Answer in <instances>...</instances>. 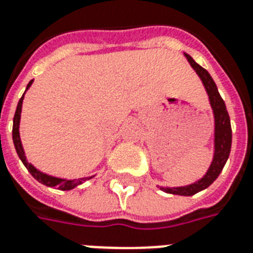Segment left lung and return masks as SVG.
<instances>
[{
  "label": "left lung",
  "instance_id": "left-lung-1",
  "mask_svg": "<svg viewBox=\"0 0 253 253\" xmlns=\"http://www.w3.org/2000/svg\"><path fill=\"white\" fill-rule=\"evenodd\" d=\"M184 57L195 70L198 77L202 81L206 92L208 95V102L211 106L212 114H213V150H212V161L203 176L198 179L196 182L179 187H159L162 191L167 194L180 196H192L206 190L212 183L215 182L217 176L220 175L221 169L228 161L229 152H231V144H232V130H231V121H229L228 111L225 107L223 98L219 94L216 84L213 82L212 77L206 69L200 66L199 63L194 61V58L190 54L184 53Z\"/></svg>",
  "mask_w": 253,
  "mask_h": 253
}]
</instances>
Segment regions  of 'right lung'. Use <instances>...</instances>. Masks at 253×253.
Masks as SVG:
<instances>
[{"instance_id": "obj_1", "label": "right lung", "mask_w": 253, "mask_h": 253, "mask_svg": "<svg viewBox=\"0 0 253 253\" xmlns=\"http://www.w3.org/2000/svg\"><path fill=\"white\" fill-rule=\"evenodd\" d=\"M33 84V81H30L26 86V90H25L24 95L21 96L18 105H17V110H15L14 118H13V143H14L15 151L18 154L19 159L24 163V166L28 169V171L32 173V176L36 180H38L42 184H45L47 187H58L59 190L62 191H69L73 190L75 187H78L80 184L84 183L88 179L94 178L95 175H91V176H86V178H80V179H63V178H57V176H51V175H47V173L42 172L40 169H37L32 163H29L28 159H26V155H25L24 147H22V142H21V138H19V122H21V111H22V102H24V96L26 94L30 86Z\"/></svg>"}]
</instances>
